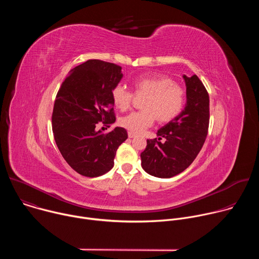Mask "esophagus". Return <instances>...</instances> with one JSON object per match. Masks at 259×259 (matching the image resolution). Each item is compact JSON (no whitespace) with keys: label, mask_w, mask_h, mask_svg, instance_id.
Here are the masks:
<instances>
[{"label":"esophagus","mask_w":259,"mask_h":259,"mask_svg":"<svg viewBox=\"0 0 259 259\" xmlns=\"http://www.w3.org/2000/svg\"><path fill=\"white\" fill-rule=\"evenodd\" d=\"M128 136H129V138H134V137H135V134L132 133V132H129V133H128Z\"/></svg>","instance_id":"1"}]
</instances>
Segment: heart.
<instances>
[{
	"label": "heart",
	"instance_id": "heart-1",
	"mask_svg": "<svg viewBox=\"0 0 259 259\" xmlns=\"http://www.w3.org/2000/svg\"><path fill=\"white\" fill-rule=\"evenodd\" d=\"M136 95L146 94L142 110L133 112L121 119V125L134 134H140L153 126L155 119L161 123L170 122L182 112L187 93L180 85L164 75L139 76L133 81ZM134 94L124 85L118 84L112 90V99L117 108L127 110Z\"/></svg>",
	"mask_w": 259,
	"mask_h": 259
}]
</instances>
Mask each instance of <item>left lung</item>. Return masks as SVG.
Returning <instances> with one entry per match:
<instances>
[{"instance_id":"obj_1","label":"left lung","mask_w":259,"mask_h":259,"mask_svg":"<svg viewBox=\"0 0 259 259\" xmlns=\"http://www.w3.org/2000/svg\"><path fill=\"white\" fill-rule=\"evenodd\" d=\"M187 105L181 114L158 131V138L147 139L140 154L145 172L170 178L186 170L197 158L209 128V94L196 76H183Z\"/></svg>"}]
</instances>
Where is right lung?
<instances>
[{
  "label": "right lung",
  "instance_id": "add662e5",
  "mask_svg": "<svg viewBox=\"0 0 259 259\" xmlns=\"http://www.w3.org/2000/svg\"><path fill=\"white\" fill-rule=\"evenodd\" d=\"M122 67L90 59L73 68L62 82L52 113L56 145L66 163L86 177H97L114 167L118 147L128 138L126 129L116 127L112 90L121 81ZM105 128V129H106Z\"/></svg>",
  "mask_w": 259,
  "mask_h": 259
}]
</instances>
